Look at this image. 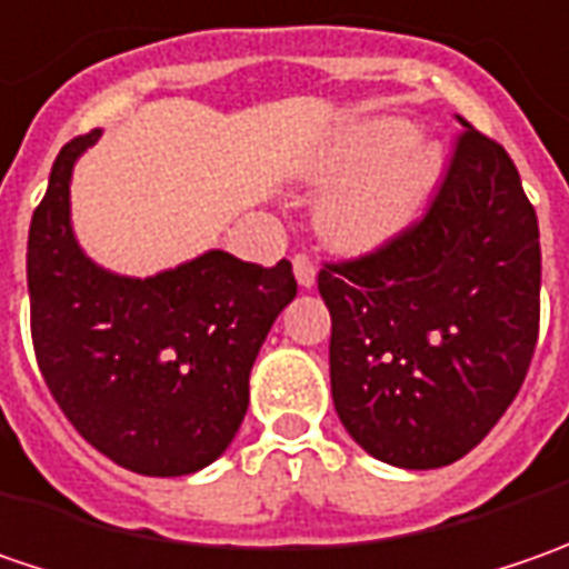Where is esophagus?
Segmentation results:
<instances>
[{
    "label": "esophagus",
    "mask_w": 569,
    "mask_h": 569,
    "mask_svg": "<svg viewBox=\"0 0 569 569\" xmlns=\"http://www.w3.org/2000/svg\"><path fill=\"white\" fill-rule=\"evenodd\" d=\"M295 278L300 288H313L317 284V262L307 252H297L295 256Z\"/></svg>",
    "instance_id": "34e87169"
}]
</instances>
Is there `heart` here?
Instances as JSON below:
<instances>
[{
    "instance_id": "obj_1",
    "label": "heart",
    "mask_w": 569,
    "mask_h": 569,
    "mask_svg": "<svg viewBox=\"0 0 569 569\" xmlns=\"http://www.w3.org/2000/svg\"><path fill=\"white\" fill-rule=\"evenodd\" d=\"M443 167V148L418 142L411 122H355L303 161L313 183L342 177L319 199V237L341 252L380 250L418 221Z\"/></svg>"
}]
</instances>
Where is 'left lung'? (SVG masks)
Returning a JSON list of instances; mask_svg holds the SVG:
<instances>
[{
    "mask_svg": "<svg viewBox=\"0 0 569 569\" xmlns=\"http://www.w3.org/2000/svg\"><path fill=\"white\" fill-rule=\"evenodd\" d=\"M456 120L462 132L425 218L319 269L336 411L355 443L399 469H440L478 447L538 341L536 208L503 144Z\"/></svg>",
    "mask_w": 569,
    "mask_h": 569,
    "instance_id": "obj_1",
    "label": "left lung"
}]
</instances>
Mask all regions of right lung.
<instances>
[{"label":"right lung","mask_w":569,"mask_h":569,"mask_svg":"<svg viewBox=\"0 0 569 569\" xmlns=\"http://www.w3.org/2000/svg\"><path fill=\"white\" fill-rule=\"evenodd\" d=\"M100 129L66 144L28 233L31 339L40 373L78 433L117 466L192 475L230 447L250 370L295 300L291 262L272 269L208 250L129 278L91 262L69 214L76 161Z\"/></svg>","instance_id":"right-lung-1"}]
</instances>
